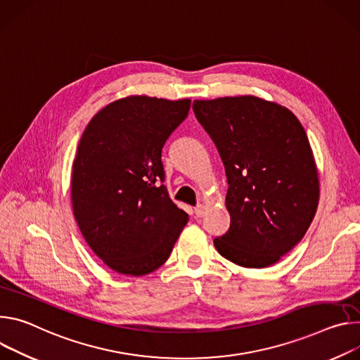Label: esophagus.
<instances>
[{
	"label": "esophagus",
	"mask_w": 360,
	"mask_h": 360,
	"mask_svg": "<svg viewBox=\"0 0 360 360\" xmlns=\"http://www.w3.org/2000/svg\"><path fill=\"white\" fill-rule=\"evenodd\" d=\"M206 213V207L203 205H198L195 209H194V214L195 217H203Z\"/></svg>",
	"instance_id": "esophagus-1"
}]
</instances>
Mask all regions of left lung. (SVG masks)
<instances>
[{
    "instance_id": "left-lung-1",
    "label": "left lung",
    "mask_w": 360,
    "mask_h": 360,
    "mask_svg": "<svg viewBox=\"0 0 360 360\" xmlns=\"http://www.w3.org/2000/svg\"><path fill=\"white\" fill-rule=\"evenodd\" d=\"M198 123L216 144L229 183L230 227L217 252L263 269L303 238L319 205V176L306 131L286 107L255 96L194 100Z\"/></svg>"
}]
</instances>
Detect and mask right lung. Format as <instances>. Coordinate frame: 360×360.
<instances>
[{"mask_svg":"<svg viewBox=\"0 0 360 360\" xmlns=\"http://www.w3.org/2000/svg\"><path fill=\"white\" fill-rule=\"evenodd\" d=\"M190 100L130 96L100 110L72 163L71 205L87 245L111 270L144 276L162 266L188 220L167 193L162 148Z\"/></svg>","mask_w":360,"mask_h":360,"instance_id":"obj_1","label":"right lung"}]
</instances>
